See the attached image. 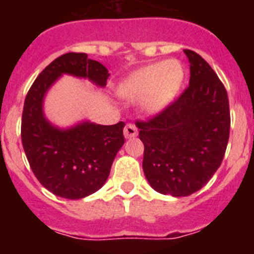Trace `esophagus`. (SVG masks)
<instances>
[{
    "mask_svg": "<svg viewBox=\"0 0 254 254\" xmlns=\"http://www.w3.org/2000/svg\"><path fill=\"white\" fill-rule=\"evenodd\" d=\"M123 133H125L126 138H133L137 136V128L133 125H127L123 129Z\"/></svg>",
    "mask_w": 254,
    "mask_h": 254,
    "instance_id": "34e87169",
    "label": "esophagus"
}]
</instances>
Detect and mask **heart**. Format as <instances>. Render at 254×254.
Segmentation results:
<instances>
[{
    "label": "heart",
    "instance_id": "heart-1",
    "mask_svg": "<svg viewBox=\"0 0 254 254\" xmlns=\"http://www.w3.org/2000/svg\"><path fill=\"white\" fill-rule=\"evenodd\" d=\"M185 80V68L177 60L147 64L129 73L118 86L125 99H142L143 109L156 114L176 99Z\"/></svg>",
    "mask_w": 254,
    "mask_h": 254
}]
</instances>
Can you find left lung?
Masks as SVG:
<instances>
[{
  "label": "left lung",
  "instance_id": "1",
  "mask_svg": "<svg viewBox=\"0 0 254 254\" xmlns=\"http://www.w3.org/2000/svg\"><path fill=\"white\" fill-rule=\"evenodd\" d=\"M190 61V86L147 122H136L143 142L142 169L156 192L185 197L199 190L219 169L230 131L225 87L196 52Z\"/></svg>",
  "mask_w": 254,
  "mask_h": 254
}]
</instances>
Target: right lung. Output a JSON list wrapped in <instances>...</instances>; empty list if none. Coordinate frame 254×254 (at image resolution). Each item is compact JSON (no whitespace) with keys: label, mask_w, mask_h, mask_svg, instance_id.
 <instances>
[{"label":"right lung","mask_w":254,"mask_h":254,"mask_svg":"<svg viewBox=\"0 0 254 254\" xmlns=\"http://www.w3.org/2000/svg\"><path fill=\"white\" fill-rule=\"evenodd\" d=\"M86 78L104 87L109 77L100 62L86 53H66L39 73L25 98L21 141L30 168L40 185L53 194L80 199L104 186L117 152L125 143V123L113 126L81 121L61 128L47 120L44 99L61 76Z\"/></svg>","instance_id":"obj_1"}]
</instances>
